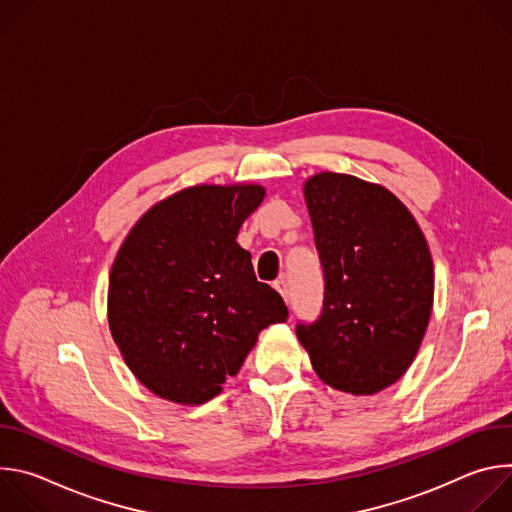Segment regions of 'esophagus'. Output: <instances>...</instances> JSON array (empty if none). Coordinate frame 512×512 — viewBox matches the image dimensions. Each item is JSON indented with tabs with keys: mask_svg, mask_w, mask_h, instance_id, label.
I'll list each match as a JSON object with an SVG mask.
<instances>
[{
	"mask_svg": "<svg viewBox=\"0 0 512 512\" xmlns=\"http://www.w3.org/2000/svg\"><path fill=\"white\" fill-rule=\"evenodd\" d=\"M273 287L279 291V296L285 300V304L289 302V289H287V281L285 279H279L273 283Z\"/></svg>",
	"mask_w": 512,
	"mask_h": 512,
	"instance_id": "34e87169",
	"label": "esophagus"
}]
</instances>
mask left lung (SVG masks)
Segmentation results:
<instances>
[{
  "mask_svg": "<svg viewBox=\"0 0 512 512\" xmlns=\"http://www.w3.org/2000/svg\"><path fill=\"white\" fill-rule=\"evenodd\" d=\"M326 294L298 324L316 375L336 391L375 395L415 360L433 308V261L409 208L385 186L320 172L304 182Z\"/></svg>",
  "mask_w": 512,
  "mask_h": 512,
  "instance_id": "obj_1",
  "label": "left lung"
}]
</instances>
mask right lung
Returning <instances> with one entry per match:
<instances>
[{
	"label": "right lung",
	"instance_id": "obj_1",
	"mask_svg": "<svg viewBox=\"0 0 512 512\" xmlns=\"http://www.w3.org/2000/svg\"><path fill=\"white\" fill-rule=\"evenodd\" d=\"M261 184H196L156 202L121 243L107 291L109 330L154 395L202 405L235 377L259 332L287 308L257 281L241 225Z\"/></svg>",
	"mask_w": 512,
	"mask_h": 512
}]
</instances>
